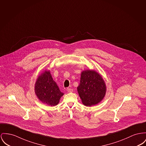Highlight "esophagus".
<instances>
[{"label": "esophagus", "instance_id": "1", "mask_svg": "<svg viewBox=\"0 0 146 146\" xmlns=\"http://www.w3.org/2000/svg\"><path fill=\"white\" fill-rule=\"evenodd\" d=\"M67 91H68V92H72L73 91V89H72V88H67Z\"/></svg>", "mask_w": 146, "mask_h": 146}]
</instances>
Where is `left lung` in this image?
<instances>
[{"instance_id": "left-lung-1", "label": "left lung", "mask_w": 146, "mask_h": 146, "mask_svg": "<svg viewBox=\"0 0 146 146\" xmlns=\"http://www.w3.org/2000/svg\"><path fill=\"white\" fill-rule=\"evenodd\" d=\"M77 89L82 103L86 106L100 103L106 93V85L102 76L95 70L90 69L81 72Z\"/></svg>"}]
</instances>
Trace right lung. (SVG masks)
Instances as JSON below:
<instances>
[{
    "label": "right lung",
    "mask_w": 146,
    "mask_h": 146,
    "mask_svg": "<svg viewBox=\"0 0 146 146\" xmlns=\"http://www.w3.org/2000/svg\"><path fill=\"white\" fill-rule=\"evenodd\" d=\"M34 90L40 101L51 106L57 105L61 97L64 95L53 80L50 70H45L39 75L35 84Z\"/></svg>",
    "instance_id": "right-lung-1"
}]
</instances>
